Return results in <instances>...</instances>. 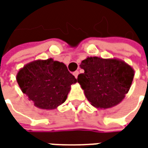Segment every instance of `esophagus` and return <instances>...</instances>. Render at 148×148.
<instances>
[{
  "mask_svg": "<svg viewBox=\"0 0 148 148\" xmlns=\"http://www.w3.org/2000/svg\"><path fill=\"white\" fill-rule=\"evenodd\" d=\"M73 75H74V77H76V78H77L78 75H79V71H74V72H73Z\"/></svg>",
  "mask_w": 148,
  "mask_h": 148,
  "instance_id": "obj_1",
  "label": "esophagus"
}]
</instances>
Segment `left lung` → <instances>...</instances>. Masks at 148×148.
Masks as SVG:
<instances>
[{"label": "left lung", "mask_w": 148, "mask_h": 148, "mask_svg": "<svg viewBox=\"0 0 148 148\" xmlns=\"http://www.w3.org/2000/svg\"><path fill=\"white\" fill-rule=\"evenodd\" d=\"M84 72L77 77L90 104L108 109L119 104L131 87L134 69L122 60L90 57L83 60Z\"/></svg>", "instance_id": "left-lung-1"}]
</instances>
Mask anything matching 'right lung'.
I'll return each mask as SVG.
<instances>
[{"instance_id":"add662e5","label":"right lung","mask_w":148,"mask_h":148,"mask_svg":"<svg viewBox=\"0 0 148 148\" xmlns=\"http://www.w3.org/2000/svg\"><path fill=\"white\" fill-rule=\"evenodd\" d=\"M16 80L22 92L43 110H54L64 103L71 86L77 82L64 63L53 58L26 64L18 71Z\"/></svg>"}]
</instances>
